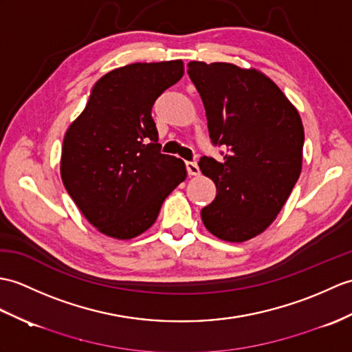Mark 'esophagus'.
<instances>
[{"label": "esophagus", "instance_id": "obj_1", "mask_svg": "<svg viewBox=\"0 0 352 352\" xmlns=\"http://www.w3.org/2000/svg\"><path fill=\"white\" fill-rule=\"evenodd\" d=\"M186 169L189 175H198L199 174V166L196 162H186Z\"/></svg>", "mask_w": 352, "mask_h": 352}]
</instances>
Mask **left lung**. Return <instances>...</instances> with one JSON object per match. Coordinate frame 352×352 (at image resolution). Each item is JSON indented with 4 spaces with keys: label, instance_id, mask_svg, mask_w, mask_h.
I'll use <instances>...</instances> for the list:
<instances>
[{
    "label": "left lung",
    "instance_id": "1",
    "mask_svg": "<svg viewBox=\"0 0 352 352\" xmlns=\"http://www.w3.org/2000/svg\"><path fill=\"white\" fill-rule=\"evenodd\" d=\"M187 67L211 144L225 148L223 160L204 156L198 163L217 189L201 210L202 222L220 240L248 241L273 223L297 183L303 122L264 73L230 63L190 61Z\"/></svg>",
    "mask_w": 352,
    "mask_h": 352
}]
</instances>
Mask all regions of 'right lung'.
<instances>
[{"label":"right lung","mask_w":352,"mask_h":352,"mask_svg":"<svg viewBox=\"0 0 352 352\" xmlns=\"http://www.w3.org/2000/svg\"><path fill=\"white\" fill-rule=\"evenodd\" d=\"M183 75L182 60L135 63L106 73L65 132L64 187L102 234L118 240L141 235L186 179L184 162L160 153L151 117L157 97Z\"/></svg>","instance_id":"add662e5"}]
</instances>
